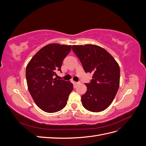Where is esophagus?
<instances>
[{
  "mask_svg": "<svg viewBox=\"0 0 146 146\" xmlns=\"http://www.w3.org/2000/svg\"><path fill=\"white\" fill-rule=\"evenodd\" d=\"M74 83H75V85H79V84L80 83V82H74Z\"/></svg>",
  "mask_w": 146,
  "mask_h": 146,
  "instance_id": "esophagus-1",
  "label": "esophagus"
}]
</instances>
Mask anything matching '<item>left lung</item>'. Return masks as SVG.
<instances>
[{
  "label": "left lung",
  "mask_w": 146,
  "mask_h": 146,
  "mask_svg": "<svg viewBox=\"0 0 146 146\" xmlns=\"http://www.w3.org/2000/svg\"><path fill=\"white\" fill-rule=\"evenodd\" d=\"M74 54L80 60L86 73L92 74L82 103L88 111L100 112L111 105L118 91L120 68L113 57L104 48L92 44L74 45Z\"/></svg>",
  "instance_id": "left-lung-1"
}]
</instances>
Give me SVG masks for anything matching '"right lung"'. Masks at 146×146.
I'll list each match as a JSON object with an SVG mask.
<instances>
[{"instance_id":"right-lung-1","label":"right lung","mask_w":146,"mask_h":146,"mask_svg":"<svg viewBox=\"0 0 146 146\" xmlns=\"http://www.w3.org/2000/svg\"><path fill=\"white\" fill-rule=\"evenodd\" d=\"M71 46L49 44L41 48L26 68L28 89L34 102L42 111L55 113L64 108L73 84L54 78Z\"/></svg>"}]
</instances>
